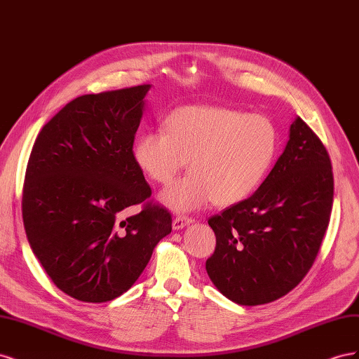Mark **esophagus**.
<instances>
[{
  "label": "esophagus",
  "instance_id": "esophagus-1",
  "mask_svg": "<svg viewBox=\"0 0 359 359\" xmlns=\"http://www.w3.org/2000/svg\"><path fill=\"white\" fill-rule=\"evenodd\" d=\"M190 223H193V220L189 219V217L178 215V217H175V219H173L172 227H173V229H175V231H180V229H184V227H186V226H189Z\"/></svg>",
  "mask_w": 359,
  "mask_h": 359
}]
</instances>
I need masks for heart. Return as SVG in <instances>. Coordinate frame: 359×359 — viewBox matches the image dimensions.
Instances as JSON below:
<instances>
[{"label": "heart", "mask_w": 359, "mask_h": 359, "mask_svg": "<svg viewBox=\"0 0 359 359\" xmlns=\"http://www.w3.org/2000/svg\"><path fill=\"white\" fill-rule=\"evenodd\" d=\"M278 149L274 123L220 106H186L166 119V132L140 135L133 147L136 166L166 186L187 166L190 173L160 194L177 212L212 201L229 206L245 201L264 181Z\"/></svg>", "instance_id": "obj_1"}]
</instances>
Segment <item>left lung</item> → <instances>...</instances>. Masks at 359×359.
I'll return each instance as SVG.
<instances>
[{
    "label": "left lung",
    "instance_id": "8db88e82",
    "mask_svg": "<svg viewBox=\"0 0 359 359\" xmlns=\"http://www.w3.org/2000/svg\"><path fill=\"white\" fill-rule=\"evenodd\" d=\"M332 196L327 149L297 116L283 153L260 187L208 220L217 244L205 266L214 286L240 306L285 297L319 253Z\"/></svg>",
    "mask_w": 359,
    "mask_h": 359
}]
</instances>
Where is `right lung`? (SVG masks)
I'll list each match as a JSON object with an SVG mask.
<instances>
[{
  "mask_svg": "<svg viewBox=\"0 0 359 359\" xmlns=\"http://www.w3.org/2000/svg\"><path fill=\"white\" fill-rule=\"evenodd\" d=\"M151 85L86 94L41 128L25 173V233L58 289L83 302H106L135 285L156 245L172 231L163 206L144 203L151 189L133 142Z\"/></svg>",
  "mask_w": 359,
  "mask_h": 359,
  "instance_id": "add662e5",
  "label": "right lung"
}]
</instances>
